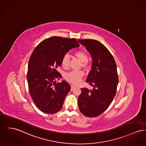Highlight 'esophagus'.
<instances>
[{"instance_id": "esophagus-1", "label": "esophagus", "mask_w": 146, "mask_h": 146, "mask_svg": "<svg viewBox=\"0 0 146 146\" xmlns=\"http://www.w3.org/2000/svg\"><path fill=\"white\" fill-rule=\"evenodd\" d=\"M74 88H75V86H71V90H72Z\"/></svg>"}]
</instances>
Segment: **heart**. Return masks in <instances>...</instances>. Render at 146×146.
<instances>
[{"instance_id": "b5f03b06", "label": "heart", "mask_w": 146, "mask_h": 146, "mask_svg": "<svg viewBox=\"0 0 146 146\" xmlns=\"http://www.w3.org/2000/svg\"><path fill=\"white\" fill-rule=\"evenodd\" d=\"M74 56L79 60L83 63L82 67L84 68H88L87 61L88 60V57L85 52L82 51L76 52L74 53ZM69 56L68 54H66L62 57L61 60V64L64 68H68L69 65ZM83 76L84 73L81 71H72L66 74L65 78L70 83L74 85H77L79 83Z\"/></svg>"}]
</instances>
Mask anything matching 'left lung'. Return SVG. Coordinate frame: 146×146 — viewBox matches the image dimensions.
Listing matches in <instances>:
<instances>
[{
	"label": "left lung",
	"instance_id": "8db88e82",
	"mask_svg": "<svg viewBox=\"0 0 146 146\" xmlns=\"http://www.w3.org/2000/svg\"><path fill=\"white\" fill-rule=\"evenodd\" d=\"M78 41L92 56V69L86 82L93 86L92 90L81 89L78 99L79 109L86 116L96 117L108 109L116 95L119 82L117 66L111 53L99 41L90 39Z\"/></svg>",
	"mask_w": 146,
	"mask_h": 146
}]
</instances>
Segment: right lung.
I'll return each mask as SVG.
<instances>
[{
    "label": "right lung",
    "instance_id": "add662e5",
    "mask_svg": "<svg viewBox=\"0 0 146 146\" xmlns=\"http://www.w3.org/2000/svg\"><path fill=\"white\" fill-rule=\"evenodd\" d=\"M79 44L74 38L53 36L39 43L28 63L27 80L30 94L36 106L42 112L53 114L62 109L70 86L63 80L57 71L62 57Z\"/></svg>",
    "mask_w": 146,
    "mask_h": 146
}]
</instances>
